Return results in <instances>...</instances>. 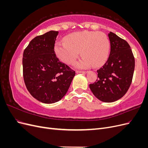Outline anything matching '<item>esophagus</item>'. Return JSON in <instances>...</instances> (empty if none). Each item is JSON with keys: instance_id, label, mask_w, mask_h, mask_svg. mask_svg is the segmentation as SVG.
<instances>
[{"instance_id": "1", "label": "esophagus", "mask_w": 148, "mask_h": 148, "mask_svg": "<svg viewBox=\"0 0 148 148\" xmlns=\"http://www.w3.org/2000/svg\"><path fill=\"white\" fill-rule=\"evenodd\" d=\"M87 72H88L87 71H79V70L76 71V73H86Z\"/></svg>"}]
</instances>
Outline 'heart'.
Masks as SVG:
<instances>
[{
	"mask_svg": "<svg viewBox=\"0 0 148 148\" xmlns=\"http://www.w3.org/2000/svg\"><path fill=\"white\" fill-rule=\"evenodd\" d=\"M54 51L59 59L64 63L73 65L81 52L83 56L76 66L87 69L93 64L99 66L108 59L110 42L106 34L93 31H79L71 33L65 39V42H57Z\"/></svg>",
	"mask_w": 148,
	"mask_h": 148,
	"instance_id": "heart-1",
	"label": "heart"
}]
</instances>
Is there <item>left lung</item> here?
Here are the masks:
<instances>
[{
	"label": "left lung",
	"mask_w": 148,
	"mask_h": 148,
	"mask_svg": "<svg viewBox=\"0 0 148 148\" xmlns=\"http://www.w3.org/2000/svg\"><path fill=\"white\" fill-rule=\"evenodd\" d=\"M110 52L106 63L97 70V79L89 84L93 95L104 102L122 98L130 86L135 70V57L128 43L112 32L108 34Z\"/></svg>",
	"instance_id": "left-lung-1"
}]
</instances>
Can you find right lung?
Wrapping results in <instances>:
<instances>
[{
  "mask_svg": "<svg viewBox=\"0 0 148 148\" xmlns=\"http://www.w3.org/2000/svg\"><path fill=\"white\" fill-rule=\"evenodd\" d=\"M58 34V31H50L38 36L23 52L26 87L33 97L46 104L60 101L75 75V71L56 56L54 46Z\"/></svg>",
  "mask_w": 148,
  "mask_h": 148,
  "instance_id": "1",
  "label": "right lung"
}]
</instances>
